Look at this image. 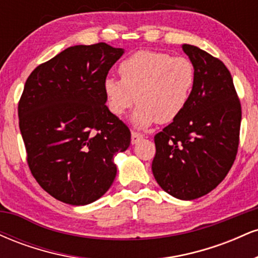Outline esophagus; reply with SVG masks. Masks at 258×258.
<instances>
[{"instance_id":"34e87169","label":"esophagus","mask_w":258,"mask_h":258,"mask_svg":"<svg viewBox=\"0 0 258 258\" xmlns=\"http://www.w3.org/2000/svg\"><path fill=\"white\" fill-rule=\"evenodd\" d=\"M142 138H143V135H142V133L132 131V133H131V143L132 144H137Z\"/></svg>"}]
</instances>
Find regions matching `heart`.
<instances>
[{"instance_id":"b5f03b06","label":"heart","mask_w":258,"mask_h":258,"mask_svg":"<svg viewBox=\"0 0 258 258\" xmlns=\"http://www.w3.org/2000/svg\"><path fill=\"white\" fill-rule=\"evenodd\" d=\"M119 74L121 80H104L106 105L121 116L137 102L131 120L142 128L176 120L188 105L197 79L188 58L156 51L133 53L121 61Z\"/></svg>"}]
</instances>
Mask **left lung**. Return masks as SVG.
I'll return each mask as SVG.
<instances>
[{"label":"left lung","instance_id":"8db88e82","mask_svg":"<svg viewBox=\"0 0 258 258\" xmlns=\"http://www.w3.org/2000/svg\"><path fill=\"white\" fill-rule=\"evenodd\" d=\"M182 48L195 67V86L182 114L154 137L152 170L166 193L194 200L229 172L239 147L241 105L220 59L191 44Z\"/></svg>","mask_w":258,"mask_h":258}]
</instances>
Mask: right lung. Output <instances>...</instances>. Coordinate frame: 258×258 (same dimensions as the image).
Instances as JSON below:
<instances>
[{
	"instance_id": "right-lung-1",
	"label": "right lung",
	"mask_w": 258,
	"mask_h": 258,
	"mask_svg": "<svg viewBox=\"0 0 258 258\" xmlns=\"http://www.w3.org/2000/svg\"><path fill=\"white\" fill-rule=\"evenodd\" d=\"M123 54L104 42L79 44L38 65L18 105L28 165L49 195L87 205L114 182V155L131 143L128 127L105 105L103 84Z\"/></svg>"
}]
</instances>
